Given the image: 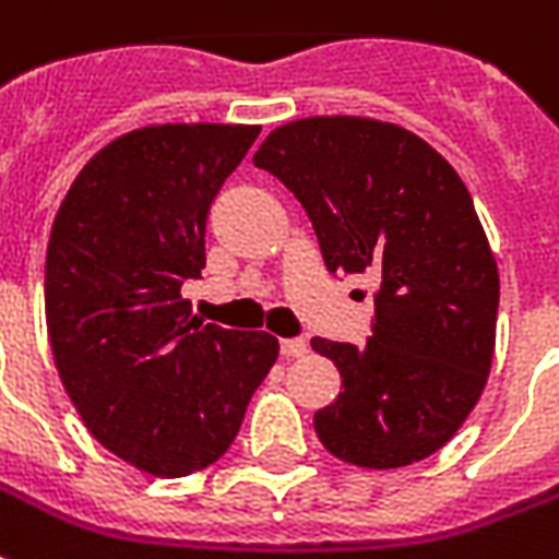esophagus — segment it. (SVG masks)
<instances>
[{"label": "esophagus", "instance_id": "esophagus-1", "mask_svg": "<svg viewBox=\"0 0 559 559\" xmlns=\"http://www.w3.org/2000/svg\"><path fill=\"white\" fill-rule=\"evenodd\" d=\"M308 350L306 338H281V354L284 357H302Z\"/></svg>", "mask_w": 559, "mask_h": 559}]
</instances>
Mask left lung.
I'll return each mask as SVG.
<instances>
[{"instance_id": "left-lung-1", "label": "left lung", "mask_w": 559, "mask_h": 559, "mask_svg": "<svg viewBox=\"0 0 559 559\" xmlns=\"http://www.w3.org/2000/svg\"><path fill=\"white\" fill-rule=\"evenodd\" d=\"M253 166L302 202L333 275H374L362 345L311 338L342 374L314 415L323 448L366 469L436 454L481 396L497 345L499 272L472 197L415 132L369 117H306Z\"/></svg>"}]
</instances>
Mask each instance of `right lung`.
Here are the masks:
<instances>
[{
  "instance_id": "add662e5",
  "label": "right lung",
  "mask_w": 559,
  "mask_h": 559,
  "mask_svg": "<svg viewBox=\"0 0 559 559\" xmlns=\"http://www.w3.org/2000/svg\"><path fill=\"white\" fill-rule=\"evenodd\" d=\"M260 127L166 123L90 159L48 241L53 362L87 429L159 478L212 466L239 436L278 338L190 318L181 284L205 269V221Z\"/></svg>"
}]
</instances>
